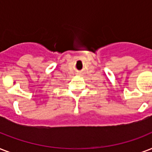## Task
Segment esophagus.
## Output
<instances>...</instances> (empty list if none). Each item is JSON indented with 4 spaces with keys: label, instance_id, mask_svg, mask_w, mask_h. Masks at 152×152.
Here are the masks:
<instances>
[{
    "label": "esophagus",
    "instance_id": "1",
    "mask_svg": "<svg viewBox=\"0 0 152 152\" xmlns=\"http://www.w3.org/2000/svg\"><path fill=\"white\" fill-rule=\"evenodd\" d=\"M77 74H78V75H80V73H77Z\"/></svg>",
    "mask_w": 152,
    "mask_h": 152
}]
</instances>
